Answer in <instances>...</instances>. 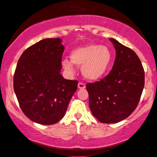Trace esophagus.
<instances>
[{
  "label": "esophagus",
  "mask_w": 157,
  "mask_h": 157,
  "mask_svg": "<svg viewBox=\"0 0 157 157\" xmlns=\"http://www.w3.org/2000/svg\"><path fill=\"white\" fill-rule=\"evenodd\" d=\"M78 88L79 89H85V85L82 82H79L78 83Z\"/></svg>",
  "instance_id": "esophagus-1"
}]
</instances>
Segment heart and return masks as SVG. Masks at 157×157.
Listing matches in <instances>:
<instances>
[{
  "mask_svg": "<svg viewBox=\"0 0 157 157\" xmlns=\"http://www.w3.org/2000/svg\"><path fill=\"white\" fill-rule=\"evenodd\" d=\"M71 62L64 59V68L73 71V65L82 67V75L88 80L95 81L102 78L109 70L113 61V54L109 48L97 44H88L77 48L70 54Z\"/></svg>",
  "mask_w": 157,
  "mask_h": 157,
  "instance_id": "b5f03b06",
  "label": "heart"
}]
</instances>
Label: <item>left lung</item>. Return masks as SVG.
<instances>
[{
  "mask_svg": "<svg viewBox=\"0 0 157 157\" xmlns=\"http://www.w3.org/2000/svg\"><path fill=\"white\" fill-rule=\"evenodd\" d=\"M116 59L107 76L87 83L89 105L94 117L103 124L126 119L139 104L144 87V70L137 54L116 39Z\"/></svg>",
  "mask_w": 157,
  "mask_h": 157,
  "instance_id": "1",
  "label": "left lung"
}]
</instances>
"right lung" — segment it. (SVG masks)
<instances>
[{
  "mask_svg": "<svg viewBox=\"0 0 157 157\" xmlns=\"http://www.w3.org/2000/svg\"><path fill=\"white\" fill-rule=\"evenodd\" d=\"M64 47L62 39H45L23 52L13 77V88L26 117L42 125L63 118L78 82L60 74Z\"/></svg>",
  "mask_w": 157,
  "mask_h": 157,
  "instance_id": "add662e5",
  "label": "right lung"
}]
</instances>
